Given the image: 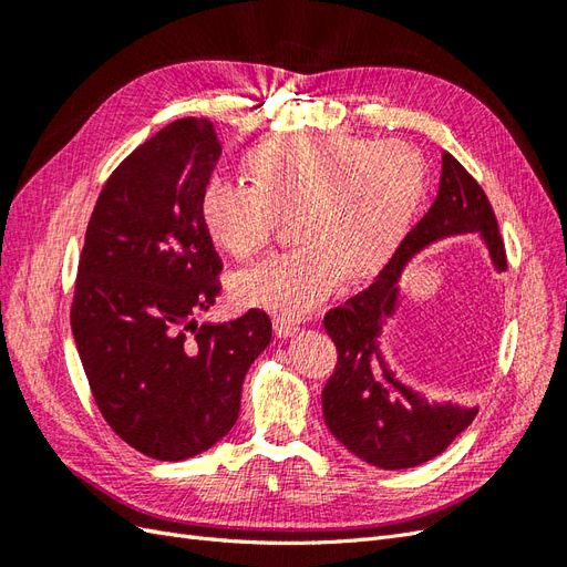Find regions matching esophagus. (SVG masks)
<instances>
[{"label":"esophagus","instance_id":"esophagus-1","mask_svg":"<svg viewBox=\"0 0 567 567\" xmlns=\"http://www.w3.org/2000/svg\"><path fill=\"white\" fill-rule=\"evenodd\" d=\"M298 331H300V326L296 321L284 319V317L274 319V333H277L279 338H290V336H296Z\"/></svg>","mask_w":567,"mask_h":567}]
</instances>
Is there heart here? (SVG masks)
<instances>
[{
	"label": "heart",
	"mask_w": 567,
	"mask_h": 567,
	"mask_svg": "<svg viewBox=\"0 0 567 567\" xmlns=\"http://www.w3.org/2000/svg\"><path fill=\"white\" fill-rule=\"evenodd\" d=\"M255 186L213 179L200 215L217 248L255 260L296 221L302 248L244 271L234 296L281 317H305L346 279L371 281L398 252L421 208L427 165L404 142L281 136L248 158Z\"/></svg>",
	"instance_id": "heart-1"
}]
</instances>
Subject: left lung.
I'll return each mask as SVG.
<instances>
[{"instance_id": "1", "label": "left lung", "mask_w": 567, "mask_h": 567, "mask_svg": "<svg viewBox=\"0 0 567 567\" xmlns=\"http://www.w3.org/2000/svg\"><path fill=\"white\" fill-rule=\"evenodd\" d=\"M477 231L494 267L506 271V248L492 205L468 169L442 153L440 192L431 210L406 234L373 284L323 317L338 362L323 385V419L342 447L385 471L414 468L435 458L473 423L477 409L427 402L394 379L381 352V333L398 310L400 274L425 246Z\"/></svg>"}]
</instances>
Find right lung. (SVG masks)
I'll return each mask as SVG.
<instances>
[{
	"label": "right lung",
	"mask_w": 567,
	"mask_h": 567,
	"mask_svg": "<svg viewBox=\"0 0 567 567\" xmlns=\"http://www.w3.org/2000/svg\"><path fill=\"white\" fill-rule=\"evenodd\" d=\"M219 153L205 117L136 146L101 188L78 262L71 326L94 402L117 437L158 461L196 456L231 431L271 340L255 307L196 321L221 288L200 215Z\"/></svg>",
	"instance_id": "1"
}]
</instances>
